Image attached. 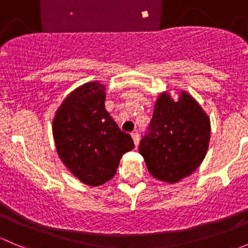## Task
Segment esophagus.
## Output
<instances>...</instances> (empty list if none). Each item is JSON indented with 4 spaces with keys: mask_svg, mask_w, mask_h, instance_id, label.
Wrapping results in <instances>:
<instances>
[{
    "mask_svg": "<svg viewBox=\"0 0 248 248\" xmlns=\"http://www.w3.org/2000/svg\"><path fill=\"white\" fill-rule=\"evenodd\" d=\"M132 139H133V142L134 145H138L139 144V139H140V136L138 132H134V133H132Z\"/></svg>",
    "mask_w": 248,
    "mask_h": 248,
    "instance_id": "34e87169",
    "label": "esophagus"
}]
</instances>
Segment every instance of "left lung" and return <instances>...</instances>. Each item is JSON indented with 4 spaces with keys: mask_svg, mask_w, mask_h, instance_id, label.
Wrapping results in <instances>:
<instances>
[{
    "mask_svg": "<svg viewBox=\"0 0 248 248\" xmlns=\"http://www.w3.org/2000/svg\"><path fill=\"white\" fill-rule=\"evenodd\" d=\"M175 101L168 91L159 93L150 122V133L141 139L139 152L155 179L176 184L189 176L206 156L210 117L186 91Z\"/></svg>",
    "mask_w": 248,
    "mask_h": 248,
    "instance_id": "obj_1",
    "label": "left lung"
}]
</instances>
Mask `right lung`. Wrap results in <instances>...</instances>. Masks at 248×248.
<instances>
[{"label":"right lung","instance_id":"right-lung-1","mask_svg":"<svg viewBox=\"0 0 248 248\" xmlns=\"http://www.w3.org/2000/svg\"><path fill=\"white\" fill-rule=\"evenodd\" d=\"M104 101L106 85L85 82L62 101L52 119L60 159L73 176L91 187L111 180L121 157L134 147L131 136L106 110Z\"/></svg>","mask_w":248,"mask_h":248}]
</instances>
